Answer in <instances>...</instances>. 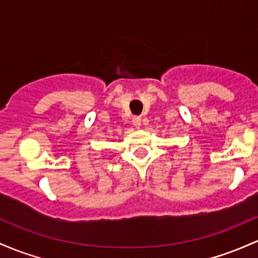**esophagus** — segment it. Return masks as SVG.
Returning a JSON list of instances; mask_svg holds the SVG:
<instances>
[{
    "label": "esophagus",
    "mask_w": 258,
    "mask_h": 258,
    "mask_svg": "<svg viewBox=\"0 0 258 258\" xmlns=\"http://www.w3.org/2000/svg\"><path fill=\"white\" fill-rule=\"evenodd\" d=\"M132 123H134L135 127H137V128H140L141 124H142V121H141V117H138V116H135V117L132 118Z\"/></svg>",
    "instance_id": "obj_1"
}]
</instances>
